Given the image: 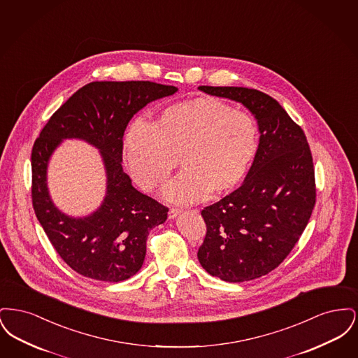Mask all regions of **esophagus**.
<instances>
[{
    "mask_svg": "<svg viewBox=\"0 0 358 358\" xmlns=\"http://www.w3.org/2000/svg\"><path fill=\"white\" fill-rule=\"evenodd\" d=\"M180 213H181V210H180V209H174V208H171V210H169V219H176Z\"/></svg>",
    "mask_w": 358,
    "mask_h": 358,
    "instance_id": "obj_1",
    "label": "esophagus"
}]
</instances>
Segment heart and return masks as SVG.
Here are the masks:
<instances>
[{
  "label": "heart",
  "instance_id": "b5f03b06",
  "mask_svg": "<svg viewBox=\"0 0 358 358\" xmlns=\"http://www.w3.org/2000/svg\"><path fill=\"white\" fill-rule=\"evenodd\" d=\"M259 149L256 120L215 98L174 103L159 111L153 124L134 120L123 138V155L136 182L161 187L177 165L181 171L164 196L192 204L231 193L251 169Z\"/></svg>",
  "mask_w": 358,
  "mask_h": 358
}]
</instances>
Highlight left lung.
Listing matches in <instances>:
<instances>
[{
  "label": "left lung",
  "mask_w": 358,
  "mask_h": 358,
  "mask_svg": "<svg viewBox=\"0 0 358 358\" xmlns=\"http://www.w3.org/2000/svg\"><path fill=\"white\" fill-rule=\"evenodd\" d=\"M241 103L255 117L259 149L241 187L201 210L197 257L205 271L238 283L271 273L301 238L315 204L313 157L303 130L270 95L245 87H199Z\"/></svg>",
  "instance_id": "left-lung-1"
}]
</instances>
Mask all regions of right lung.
Instances as JSON below:
<instances>
[{
    "mask_svg": "<svg viewBox=\"0 0 358 358\" xmlns=\"http://www.w3.org/2000/svg\"><path fill=\"white\" fill-rule=\"evenodd\" d=\"M153 82H92L78 90L41 130L32 149V203L37 220L56 252L83 276L122 282L145 260L146 240L168 219V208L131 185L122 168L123 134L148 103L177 92ZM64 138L96 147L106 171V196L91 215L73 218L51 201L46 171L51 154Z\"/></svg>",
    "mask_w": 358,
    "mask_h": 358,
    "instance_id": "add662e5",
    "label": "right lung"
}]
</instances>
